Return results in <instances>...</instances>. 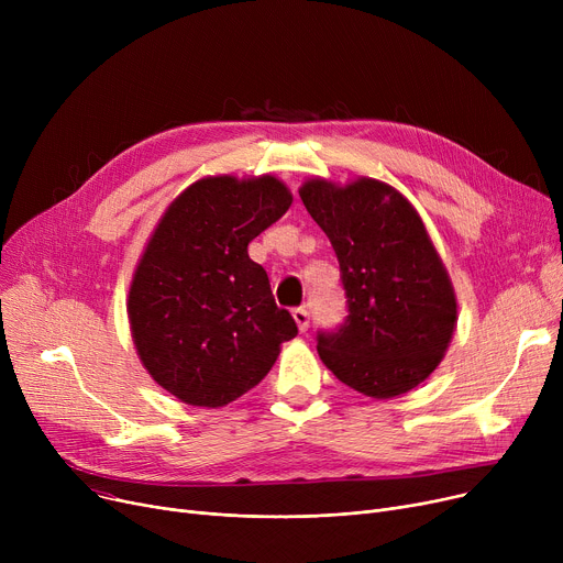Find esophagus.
I'll list each match as a JSON object with an SVG mask.
<instances>
[{"label": "esophagus", "mask_w": 563, "mask_h": 563, "mask_svg": "<svg viewBox=\"0 0 563 563\" xmlns=\"http://www.w3.org/2000/svg\"><path fill=\"white\" fill-rule=\"evenodd\" d=\"M291 317H294V321H297L299 331L306 333L308 327H310V314H308V310H306V308H294V310H291Z\"/></svg>", "instance_id": "34e87169"}]
</instances>
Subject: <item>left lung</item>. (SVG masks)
<instances>
[{"label":"left lung","mask_w":563,"mask_h":563,"mask_svg":"<svg viewBox=\"0 0 563 563\" xmlns=\"http://www.w3.org/2000/svg\"><path fill=\"white\" fill-rule=\"evenodd\" d=\"M299 196L340 262L349 314L317 351L342 383L393 399L445 358L456 329V294L431 236L395 187L358 177L344 187L312 177Z\"/></svg>","instance_id":"1"}]
</instances>
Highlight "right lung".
<instances>
[{"mask_svg":"<svg viewBox=\"0 0 563 563\" xmlns=\"http://www.w3.org/2000/svg\"><path fill=\"white\" fill-rule=\"evenodd\" d=\"M289 205L274 175H207L166 207L134 269L128 317L143 367L173 397L205 408L234 401L299 333L249 257Z\"/></svg>","mask_w":563,"mask_h":563,"instance_id":"obj_1","label":"right lung"}]
</instances>
